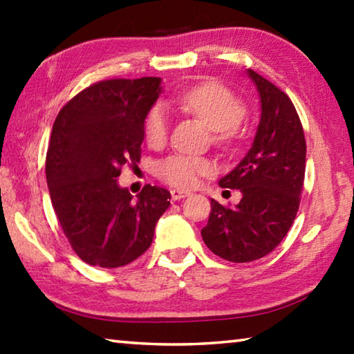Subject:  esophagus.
<instances>
[{
    "instance_id": "obj_1",
    "label": "esophagus",
    "mask_w": 354,
    "mask_h": 354,
    "mask_svg": "<svg viewBox=\"0 0 354 354\" xmlns=\"http://www.w3.org/2000/svg\"><path fill=\"white\" fill-rule=\"evenodd\" d=\"M171 200L173 201H178V200H183V198H185V196H189L190 195V192H187V190H179V189H173L171 192Z\"/></svg>"
}]
</instances>
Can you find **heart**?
Returning a JSON list of instances; mask_svg holds the SVG:
<instances>
[{
    "label": "heart",
    "instance_id": "1",
    "mask_svg": "<svg viewBox=\"0 0 354 354\" xmlns=\"http://www.w3.org/2000/svg\"><path fill=\"white\" fill-rule=\"evenodd\" d=\"M178 104L190 115L200 118L214 131V140L227 145L237 133L239 122L247 107L230 88L218 82H203L178 95ZM169 134V115L162 106H154L145 118V139L148 145H164ZM214 165L209 159L187 154H173L158 165V176L175 187L187 189L211 175Z\"/></svg>",
    "mask_w": 354,
    "mask_h": 354
}]
</instances>
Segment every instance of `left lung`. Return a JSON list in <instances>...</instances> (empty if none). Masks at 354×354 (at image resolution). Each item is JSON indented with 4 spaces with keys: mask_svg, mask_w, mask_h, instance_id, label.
<instances>
[{
    "mask_svg": "<svg viewBox=\"0 0 354 354\" xmlns=\"http://www.w3.org/2000/svg\"><path fill=\"white\" fill-rule=\"evenodd\" d=\"M261 118L245 158L218 181L242 192L236 207L211 200L201 237L214 254L230 262H251L278 247L295 220L304 183L306 142L290 98L253 70Z\"/></svg>",
    "mask_w": 354,
    "mask_h": 354,
    "instance_id": "8db88e82",
    "label": "left lung"
}]
</instances>
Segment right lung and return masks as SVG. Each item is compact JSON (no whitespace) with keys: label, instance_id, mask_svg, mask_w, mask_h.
I'll list each match as a JSON object with an SVG mask.
<instances>
[{"label":"right lung","instance_id":"right-lung-1","mask_svg":"<svg viewBox=\"0 0 354 354\" xmlns=\"http://www.w3.org/2000/svg\"><path fill=\"white\" fill-rule=\"evenodd\" d=\"M160 77L107 80L71 98L57 113L46 153L53 207L84 262L117 268L149 248L170 192L147 184L134 196L120 187L122 165L140 162L145 118Z\"/></svg>","mask_w":354,"mask_h":354}]
</instances>
